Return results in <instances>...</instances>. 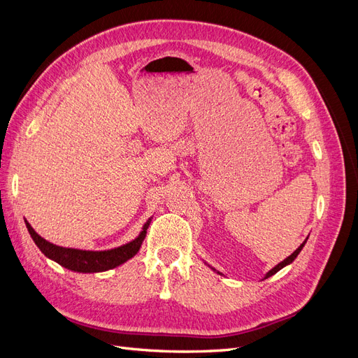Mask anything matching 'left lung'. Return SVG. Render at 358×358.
Listing matches in <instances>:
<instances>
[{
	"instance_id": "obj_1",
	"label": "left lung",
	"mask_w": 358,
	"mask_h": 358,
	"mask_svg": "<svg viewBox=\"0 0 358 358\" xmlns=\"http://www.w3.org/2000/svg\"><path fill=\"white\" fill-rule=\"evenodd\" d=\"M306 241H308V237H306V239H305V242H303V243H301V245H300V246H299V248L296 249V251H294V252H292V254H291L289 257H287V258L284 259V262H280V263H279V264H276V266H275V267H273L272 270H268V272H267V273L264 275V278H263V279H267V278H270V276H273L275 273H278V272H279V270H280V268H284L285 266H288V264H291L292 262H294V259L297 258V255L300 254V251H301V249H303V246H305ZM204 264H206V266H209V264H208V263H206V262H204ZM209 267H210V268L213 270V272H216V273H220V275H222V273H221V272H218V270H216L215 267H212V266H209Z\"/></svg>"
}]
</instances>
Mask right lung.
Listing matches in <instances>:
<instances>
[{
  "instance_id": "1",
  "label": "right lung",
  "mask_w": 358,
  "mask_h": 358,
  "mask_svg": "<svg viewBox=\"0 0 358 358\" xmlns=\"http://www.w3.org/2000/svg\"><path fill=\"white\" fill-rule=\"evenodd\" d=\"M150 221H152V216H150V218L143 224V229L138 233L136 239L113 249H106V251H85V249L64 248V246L53 245L46 239H43L40 234H37L27 220H25V225L32 237V241H34V243L38 246L40 251L49 259H52V262H55L59 266L71 270V272L99 273V272H106V270H110L124 264L129 258H133L138 252V249L142 246L146 237V230Z\"/></svg>"
}]
</instances>
